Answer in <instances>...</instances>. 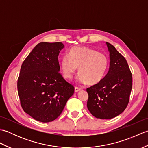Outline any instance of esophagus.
<instances>
[{
	"label": "esophagus",
	"instance_id": "esophagus-1",
	"mask_svg": "<svg viewBox=\"0 0 148 148\" xmlns=\"http://www.w3.org/2000/svg\"><path fill=\"white\" fill-rule=\"evenodd\" d=\"M80 90H81V88H78V87H75V88H74V91H75V92H79Z\"/></svg>",
	"mask_w": 148,
	"mask_h": 148
}]
</instances>
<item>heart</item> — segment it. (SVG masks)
<instances>
[{
    "label": "heart",
    "mask_w": 148,
    "mask_h": 148,
    "mask_svg": "<svg viewBox=\"0 0 148 148\" xmlns=\"http://www.w3.org/2000/svg\"><path fill=\"white\" fill-rule=\"evenodd\" d=\"M108 65L109 60L106 55L87 47H73L69 55H64L61 60V69L65 78H72L79 66L78 80L81 83L90 84H97L102 80Z\"/></svg>",
    "instance_id": "1"
}]
</instances>
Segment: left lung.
<instances>
[{
	"label": "left lung",
	"mask_w": 148,
	"mask_h": 148,
	"mask_svg": "<svg viewBox=\"0 0 148 148\" xmlns=\"http://www.w3.org/2000/svg\"><path fill=\"white\" fill-rule=\"evenodd\" d=\"M109 53V68L102 80L86 89L87 108L93 116L111 119L125 111L132 88V76L126 59L114 46L106 42Z\"/></svg>",
	"instance_id": "obj_1"
}]
</instances>
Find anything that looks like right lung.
Returning <instances> with one entry per match:
<instances>
[{"instance_id":"obj_1","label":"right lung","mask_w":148,"mask_h":148,"mask_svg":"<svg viewBox=\"0 0 148 148\" xmlns=\"http://www.w3.org/2000/svg\"><path fill=\"white\" fill-rule=\"evenodd\" d=\"M62 42L37 45L21 65L18 80L21 106L36 120L51 122L61 114L74 88L60 74Z\"/></svg>"}]
</instances>
